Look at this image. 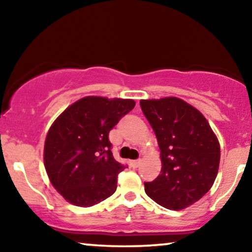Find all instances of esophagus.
<instances>
[{
	"label": "esophagus",
	"instance_id": "esophagus-1",
	"mask_svg": "<svg viewBox=\"0 0 252 252\" xmlns=\"http://www.w3.org/2000/svg\"><path fill=\"white\" fill-rule=\"evenodd\" d=\"M140 163H141V159H135V160H132V166L134 167V168H136V167H139V165H140Z\"/></svg>",
	"mask_w": 252,
	"mask_h": 252
}]
</instances>
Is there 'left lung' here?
Returning <instances> with one entry per match:
<instances>
[{
	"label": "left lung",
	"instance_id": "8db88e82",
	"mask_svg": "<svg viewBox=\"0 0 252 252\" xmlns=\"http://www.w3.org/2000/svg\"><path fill=\"white\" fill-rule=\"evenodd\" d=\"M141 109L156 134L160 174L144 182L151 199L182 210L202 198L218 173L220 146L204 116L177 97L142 99Z\"/></svg>",
	"mask_w": 252,
	"mask_h": 252
}]
</instances>
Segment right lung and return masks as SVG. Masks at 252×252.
<instances>
[{"label":"right lung","mask_w":252,"mask_h":252,"mask_svg":"<svg viewBox=\"0 0 252 252\" xmlns=\"http://www.w3.org/2000/svg\"><path fill=\"white\" fill-rule=\"evenodd\" d=\"M135 106L133 99L87 96L51 125L44 166L55 189L71 204L93 206L111 196L126 166L113 158L109 133Z\"/></svg>","instance_id":"1"}]
</instances>
